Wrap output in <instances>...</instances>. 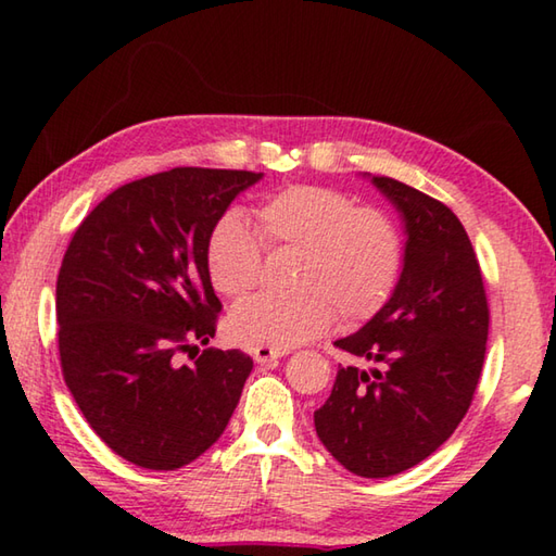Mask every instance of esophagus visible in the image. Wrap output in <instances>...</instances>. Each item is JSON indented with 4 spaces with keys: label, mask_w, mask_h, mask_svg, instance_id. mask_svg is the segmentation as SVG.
I'll use <instances>...</instances> for the list:
<instances>
[{
    "label": "esophagus",
    "mask_w": 556,
    "mask_h": 556,
    "mask_svg": "<svg viewBox=\"0 0 556 556\" xmlns=\"http://www.w3.org/2000/svg\"><path fill=\"white\" fill-rule=\"evenodd\" d=\"M289 351L287 348H271V345H257L255 351H252V357H255V363H269V361H277V357H285Z\"/></svg>",
    "instance_id": "esophagus-1"
}]
</instances>
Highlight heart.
Segmentation results:
<instances>
[{
    "label": "heart",
    "mask_w": 556,
    "mask_h": 556,
    "mask_svg": "<svg viewBox=\"0 0 556 556\" xmlns=\"http://www.w3.org/2000/svg\"><path fill=\"white\" fill-rule=\"evenodd\" d=\"M260 230L240 211L215 220L205 244L213 287L242 296L257 285L269 244L301 248V294H255L230 312L235 341L291 348L326 333L338 308L345 321H365L380 312L397 287L404 265V238L388 213L357 205L338 188L301 184L260 205Z\"/></svg>",
    "instance_id": "obj_1"
}]
</instances>
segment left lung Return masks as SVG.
<instances>
[{"instance_id":"1","label":"left lung","mask_w":556,"mask_h":556,"mask_svg":"<svg viewBox=\"0 0 556 556\" xmlns=\"http://www.w3.org/2000/svg\"><path fill=\"white\" fill-rule=\"evenodd\" d=\"M372 184L402 213L404 267L388 304L336 341L372 368L338 370L314 425L351 473L388 478L434 454L466 417L491 312L473 244L454 211L390 176H372Z\"/></svg>"}]
</instances>
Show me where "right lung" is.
<instances>
[{
	"instance_id": "right-lung-1",
	"label": "right lung",
	"mask_w": 556,
	"mask_h": 556,
	"mask_svg": "<svg viewBox=\"0 0 556 556\" xmlns=\"http://www.w3.org/2000/svg\"><path fill=\"white\" fill-rule=\"evenodd\" d=\"M262 174L178 166L119 186L78 225L55 281L63 380L92 431L129 464L176 470L211 448L252 357L205 348L218 324L205 244Z\"/></svg>"
}]
</instances>
